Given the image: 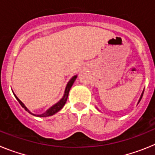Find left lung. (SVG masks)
Returning a JSON list of instances; mask_svg holds the SVG:
<instances>
[{"instance_id":"left-lung-1","label":"left lung","mask_w":155,"mask_h":155,"mask_svg":"<svg viewBox=\"0 0 155 155\" xmlns=\"http://www.w3.org/2000/svg\"><path fill=\"white\" fill-rule=\"evenodd\" d=\"M143 93H142V94H141V97H140V100H139V102H140V100H141V98H142V96H143Z\"/></svg>"}]
</instances>
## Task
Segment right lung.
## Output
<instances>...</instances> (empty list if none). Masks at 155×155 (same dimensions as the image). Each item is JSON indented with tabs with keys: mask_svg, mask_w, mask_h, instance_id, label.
<instances>
[{
	"mask_svg": "<svg viewBox=\"0 0 155 155\" xmlns=\"http://www.w3.org/2000/svg\"><path fill=\"white\" fill-rule=\"evenodd\" d=\"M77 78V76H74L71 79V81H70L69 82H68V85H67V87H66V89H65V92H64V97H63L62 98H61V100L60 101V102H57V104H55L54 105H53L51 108H50V109H48L47 111H46V113H42V114H40V115H35V114H32V113L30 112L29 110L28 109V108L25 105V104L23 103L22 102H21V100L19 99L18 98L17 96H16L15 94V98H17V100L18 101V102L20 103V105L22 106L23 108H24L25 110L27 111V112H28L29 113H31V114H32L33 116H39V117H46V116H52V115L55 114V113H57V112H59V111L61 110V109H62L63 107H64V105H65L66 102H67V99H68V94H69V91L70 89H71V86L73 85L74 82V81L76 80Z\"/></svg>",
	"mask_w": 155,
	"mask_h": 155,
	"instance_id": "1",
	"label": "right lung"
}]
</instances>
